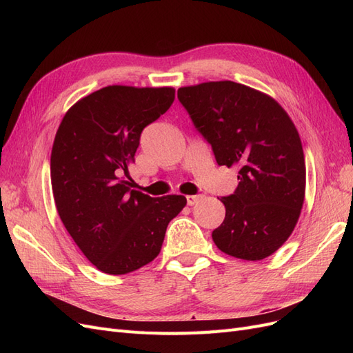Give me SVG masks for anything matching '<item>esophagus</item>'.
I'll use <instances>...</instances> for the list:
<instances>
[{
    "instance_id": "obj_1",
    "label": "esophagus",
    "mask_w": 353,
    "mask_h": 353,
    "mask_svg": "<svg viewBox=\"0 0 353 353\" xmlns=\"http://www.w3.org/2000/svg\"><path fill=\"white\" fill-rule=\"evenodd\" d=\"M201 199L200 194H196V196H187V205L188 206H194L196 203Z\"/></svg>"
}]
</instances>
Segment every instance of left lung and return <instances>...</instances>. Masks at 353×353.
<instances>
[{
  "instance_id": "obj_1",
  "label": "left lung",
  "mask_w": 353,
  "mask_h": 353,
  "mask_svg": "<svg viewBox=\"0 0 353 353\" xmlns=\"http://www.w3.org/2000/svg\"><path fill=\"white\" fill-rule=\"evenodd\" d=\"M178 99L218 165L239 169L234 194L221 199L225 219L213 241L234 258H268L292 236L305 200V156L293 121L271 95L232 81L183 87Z\"/></svg>"
}]
</instances>
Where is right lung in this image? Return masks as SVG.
<instances>
[{
	"label": "right lung",
	"mask_w": 353,
	"mask_h": 353,
	"mask_svg": "<svg viewBox=\"0 0 353 353\" xmlns=\"http://www.w3.org/2000/svg\"><path fill=\"white\" fill-rule=\"evenodd\" d=\"M175 100L172 87L109 85L74 103L51 150V187L63 225L87 259L110 275L150 263L184 196L150 197L122 176L144 128Z\"/></svg>",
	"instance_id": "add662e5"
}]
</instances>
